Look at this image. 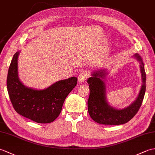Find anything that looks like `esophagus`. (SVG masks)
Listing matches in <instances>:
<instances>
[{"label":"esophagus","instance_id":"obj_1","mask_svg":"<svg viewBox=\"0 0 155 155\" xmlns=\"http://www.w3.org/2000/svg\"><path fill=\"white\" fill-rule=\"evenodd\" d=\"M87 77H88V73L87 72V71H81L78 77V82L79 83H83L84 81L86 80Z\"/></svg>","mask_w":155,"mask_h":155}]
</instances>
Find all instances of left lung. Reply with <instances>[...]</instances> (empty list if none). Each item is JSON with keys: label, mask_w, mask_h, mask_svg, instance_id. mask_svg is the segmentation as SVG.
<instances>
[{"label": "left lung", "mask_w": 155, "mask_h": 155, "mask_svg": "<svg viewBox=\"0 0 155 155\" xmlns=\"http://www.w3.org/2000/svg\"><path fill=\"white\" fill-rule=\"evenodd\" d=\"M133 57L139 62L142 78L139 93L132 104L124 108L112 107L107 99V87L103 79L108 74L106 68L95 70L88 78L90 95L88 100V110L92 119L103 124L119 125L127 123L132 119L142 104L146 91V73L144 64L140 56L136 53Z\"/></svg>", "instance_id": "obj_1"}]
</instances>
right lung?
<instances>
[{
	"mask_svg": "<svg viewBox=\"0 0 155 155\" xmlns=\"http://www.w3.org/2000/svg\"><path fill=\"white\" fill-rule=\"evenodd\" d=\"M20 52H16L13 56L6 80L12 106L16 113L36 123H51L60 114L66 97L77 85V78L58 81L44 89L28 87L18 77Z\"/></svg>",
	"mask_w": 155,
	"mask_h": 155,
	"instance_id": "right-lung-1",
	"label": "right lung"
}]
</instances>
